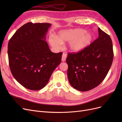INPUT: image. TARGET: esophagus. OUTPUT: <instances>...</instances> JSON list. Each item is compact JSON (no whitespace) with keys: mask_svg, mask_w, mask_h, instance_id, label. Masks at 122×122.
<instances>
[{"mask_svg":"<svg viewBox=\"0 0 122 122\" xmlns=\"http://www.w3.org/2000/svg\"><path fill=\"white\" fill-rule=\"evenodd\" d=\"M66 58H67V54H66L65 53H63L62 55V57H61V61H65L66 60Z\"/></svg>","mask_w":122,"mask_h":122,"instance_id":"obj_1","label":"esophagus"}]
</instances>
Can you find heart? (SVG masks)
Instances as JSON below:
<instances>
[{
	"mask_svg": "<svg viewBox=\"0 0 122 122\" xmlns=\"http://www.w3.org/2000/svg\"><path fill=\"white\" fill-rule=\"evenodd\" d=\"M93 36L86 29L75 28L61 30L57 36H51L49 39L50 45L55 49H60L62 43L69 42V49L72 52H79L89 46L93 41Z\"/></svg>",
	"mask_w": 122,
	"mask_h": 122,
	"instance_id": "heart-1",
	"label": "heart"
}]
</instances>
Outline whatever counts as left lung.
Here are the masks:
<instances>
[{
	"instance_id": "1",
	"label": "left lung",
	"mask_w": 122,
	"mask_h": 122,
	"mask_svg": "<svg viewBox=\"0 0 122 122\" xmlns=\"http://www.w3.org/2000/svg\"><path fill=\"white\" fill-rule=\"evenodd\" d=\"M99 37L78 53H69L66 59L67 75L75 89L86 92L104 79L113 58L112 42L108 35L98 28Z\"/></svg>"
}]
</instances>
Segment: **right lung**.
Masks as SVG:
<instances>
[{
    "label": "right lung",
    "mask_w": 122,
    "mask_h": 122,
    "mask_svg": "<svg viewBox=\"0 0 122 122\" xmlns=\"http://www.w3.org/2000/svg\"><path fill=\"white\" fill-rule=\"evenodd\" d=\"M48 23L23 25L8 43L11 73L17 81L27 89L37 91L46 86L52 73L61 60L62 53L50 51L46 36Z\"/></svg>",
    "instance_id": "add662e5"
}]
</instances>
